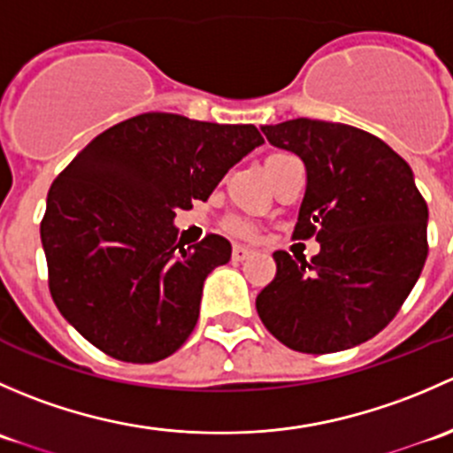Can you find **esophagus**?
Returning <instances> with one entry per match:
<instances>
[{"label":"esophagus","instance_id":"34e87169","mask_svg":"<svg viewBox=\"0 0 453 453\" xmlns=\"http://www.w3.org/2000/svg\"><path fill=\"white\" fill-rule=\"evenodd\" d=\"M252 254H254V250L245 248V245H234V250H232V258L234 260H245V258H250Z\"/></svg>","mask_w":453,"mask_h":453}]
</instances>
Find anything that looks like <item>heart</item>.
Instances as JSON below:
<instances>
[{"mask_svg": "<svg viewBox=\"0 0 453 453\" xmlns=\"http://www.w3.org/2000/svg\"><path fill=\"white\" fill-rule=\"evenodd\" d=\"M230 230H232V232H236V234L248 236V234H252L254 227L250 226L248 221H241V219H232V221H230Z\"/></svg>", "mask_w": 453, "mask_h": 453, "instance_id": "1", "label": "heart"}]
</instances>
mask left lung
I'll return each mask as SVG.
<instances>
[{
  "label": "left lung",
  "instance_id": "obj_1",
  "mask_svg": "<svg viewBox=\"0 0 453 453\" xmlns=\"http://www.w3.org/2000/svg\"><path fill=\"white\" fill-rule=\"evenodd\" d=\"M260 131L304 162L294 236H315L319 254L307 263L273 252L276 278L256 311L300 353L364 344L390 324L427 258V203L412 168L383 140L340 122L296 118Z\"/></svg>",
  "mask_w": 453,
  "mask_h": 453
}]
</instances>
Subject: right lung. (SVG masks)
<instances>
[{
  "label": "right lung",
  "instance_id": "add662e5",
  "mask_svg": "<svg viewBox=\"0 0 453 453\" xmlns=\"http://www.w3.org/2000/svg\"><path fill=\"white\" fill-rule=\"evenodd\" d=\"M254 125L142 113L113 125L54 180L41 221L50 294L63 318L111 357L153 364L199 318L203 280L230 241H177L175 212L205 201L263 144Z\"/></svg>",
  "mask_w": 453,
  "mask_h": 453
}]
</instances>
